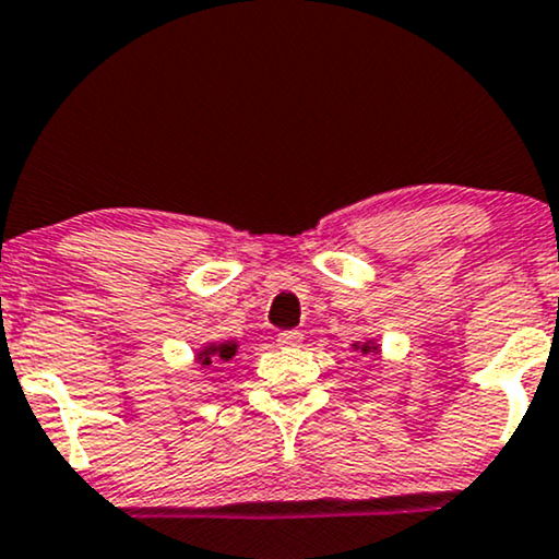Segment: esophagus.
<instances>
[{"label": "esophagus", "mask_w": 559, "mask_h": 559, "mask_svg": "<svg viewBox=\"0 0 559 559\" xmlns=\"http://www.w3.org/2000/svg\"><path fill=\"white\" fill-rule=\"evenodd\" d=\"M301 341H304V335H301L299 330L278 332V345H281V348H299Z\"/></svg>", "instance_id": "34e87169"}]
</instances>
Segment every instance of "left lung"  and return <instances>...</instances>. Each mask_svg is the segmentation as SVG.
<instances>
[{
  "mask_svg": "<svg viewBox=\"0 0 559 559\" xmlns=\"http://www.w3.org/2000/svg\"><path fill=\"white\" fill-rule=\"evenodd\" d=\"M356 348H361V353H369V350H377V348H373V345H371V343H364V345H356Z\"/></svg>",
  "mask_w": 559,
  "mask_h": 559,
  "instance_id": "left-lung-1",
  "label": "left lung"
}]
</instances>
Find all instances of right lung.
<instances>
[{
    "mask_svg": "<svg viewBox=\"0 0 559 559\" xmlns=\"http://www.w3.org/2000/svg\"><path fill=\"white\" fill-rule=\"evenodd\" d=\"M235 353H237V343L209 345V348H203V353H198V364L211 366V364H218V361H229Z\"/></svg>",
    "mask_w": 559,
    "mask_h": 559,
    "instance_id": "obj_1",
    "label": "right lung"
}]
</instances>
